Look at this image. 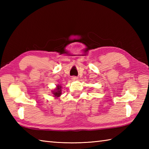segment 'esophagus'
I'll return each instance as SVG.
<instances>
[{"mask_svg": "<svg viewBox=\"0 0 149 149\" xmlns=\"http://www.w3.org/2000/svg\"><path fill=\"white\" fill-rule=\"evenodd\" d=\"M77 79H78L77 77H75V76L72 77V81H77Z\"/></svg>", "mask_w": 149, "mask_h": 149, "instance_id": "esophagus-1", "label": "esophagus"}]
</instances>
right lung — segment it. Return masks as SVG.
Listing matches in <instances>:
<instances>
[{"mask_svg": "<svg viewBox=\"0 0 149 149\" xmlns=\"http://www.w3.org/2000/svg\"><path fill=\"white\" fill-rule=\"evenodd\" d=\"M61 90H62V86H61V85H59V84L57 85L55 89H54L52 91V93L53 94V97H55L56 99H58V97L61 96V92H62Z\"/></svg>", "mask_w": 149, "mask_h": 149, "instance_id": "add662e5", "label": "right lung"}]
</instances>
